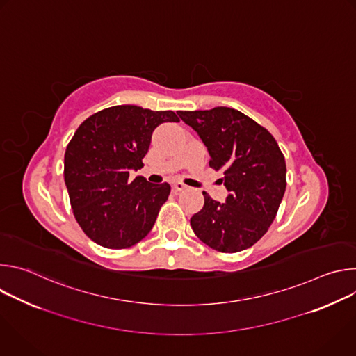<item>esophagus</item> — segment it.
<instances>
[{"instance_id":"1","label":"esophagus","mask_w":356,"mask_h":356,"mask_svg":"<svg viewBox=\"0 0 356 356\" xmlns=\"http://www.w3.org/2000/svg\"><path fill=\"white\" fill-rule=\"evenodd\" d=\"M187 186L184 184V183H181V181H175L173 183V188L176 190V191H181V190H184Z\"/></svg>"}]
</instances>
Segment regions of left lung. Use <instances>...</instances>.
I'll list each match as a JSON object with an SVG mask.
<instances>
[{
    "mask_svg": "<svg viewBox=\"0 0 356 356\" xmlns=\"http://www.w3.org/2000/svg\"><path fill=\"white\" fill-rule=\"evenodd\" d=\"M209 149L210 168L224 173L225 202L202 191L204 206L190 220L200 241L234 253L257 243L273 222L286 190V162L273 135L238 110L179 111Z\"/></svg>",
    "mask_w": 356,
    "mask_h": 356,
    "instance_id": "1",
    "label": "left lung"
}]
</instances>
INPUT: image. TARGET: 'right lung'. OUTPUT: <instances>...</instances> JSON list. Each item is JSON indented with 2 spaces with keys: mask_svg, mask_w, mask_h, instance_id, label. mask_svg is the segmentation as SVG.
Wrapping results in <instances>:
<instances>
[{
  "mask_svg": "<svg viewBox=\"0 0 356 356\" xmlns=\"http://www.w3.org/2000/svg\"><path fill=\"white\" fill-rule=\"evenodd\" d=\"M179 121L173 111L115 106L77 128L66 147L65 183L74 218L91 241L127 249L150 232L170 186L131 180L129 173L143 168L155 128Z\"/></svg>",
  "mask_w": 356,
  "mask_h": 356,
  "instance_id": "1",
  "label": "right lung"
}]
</instances>
